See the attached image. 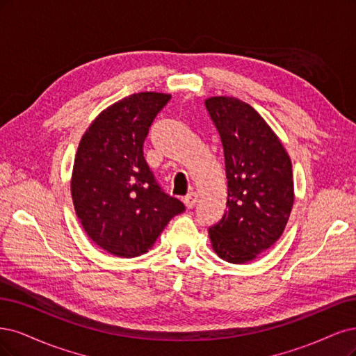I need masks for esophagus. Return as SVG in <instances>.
I'll list each match as a JSON object with an SVG mask.
<instances>
[{
    "label": "esophagus",
    "instance_id": "esophagus-1",
    "mask_svg": "<svg viewBox=\"0 0 356 356\" xmlns=\"http://www.w3.org/2000/svg\"><path fill=\"white\" fill-rule=\"evenodd\" d=\"M198 201V193L197 192H189L185 198H183V202H185V205L188 209H192L195 204H197Z\"/></svg>",
    "mask_w": 356,
    "mask_h": 356
}]
</instances>
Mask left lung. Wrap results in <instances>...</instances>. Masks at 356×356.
<instances>
[{
  "label": "left lung",
  "mask_w": 356,
  "mask_h": 356,
  "mask_svg": "<svg viewBox=\"0 0 356 356\" xmlns=\"http://www.w3.org/2000/svg\"><path fill=\"white\" fill-rule=\"evenodd\" d=\"M205 108L220 136L227 179L225 214L209 234L216 254L239 265L284 232L294 202L291 159L248 103L217 96L205 100Z\"/></svg>",
  "instance_id": "obj_1"
}]
</instances>
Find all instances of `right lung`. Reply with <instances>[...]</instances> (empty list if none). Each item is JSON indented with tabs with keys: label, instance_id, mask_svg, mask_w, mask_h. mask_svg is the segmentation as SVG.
Masks as SVG:
<instances>
[{
	"label": "right lung",
	"instance_id": "add662e5",
	"mask_svg": "<svg viewBox=\"0 0 356 356\" xmlns=\"http://www.w3.org/2000/svg\"><path fill=\"white\" fill-rule=\"evenodd\" d=\"M170 95H131L99 113L79 142L71 192L75 213L95 244L118 257H137L185 205L158 185L143 143Z\"/></svg>",
	"mask_w": 356,
	"mask_h": 356
}]
</instances>
